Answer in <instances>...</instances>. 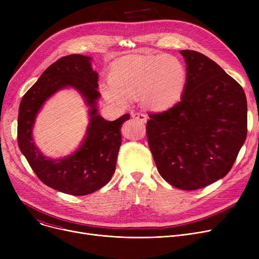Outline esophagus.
Wrapping results in <instances>:
<instances>
[{"mask_svg": "<svg viewBox=\"0 0 259 259\" xmlns=\"http://www.w3.org/2000/svg\"><path fill=\"white\" fill-rule=\"evenodd\" d=\"M132 117L134 119H138V120H141L143 122H146L147 121V115L142 113V112H135V113H132Z\"/></svg>", "mask_w": 259, "mask_h": 259, "instance_id": "34e87169", "label": "esophagus"}]
</instances>
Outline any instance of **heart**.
<instances>
[{
    "instance_id": "obj_1",
    "label": "heart",
    "mask_w": 259,
    "mask_h": 259,
    "mask_svg": "<svg viewBox=\"0 0 259 259\" xmlns=\"http://www.w3.org/2000/svg\"><path fill=\"white\" fill-rule=\"evenodd\" d=\"M109 78L111 85L102 88L109 102L125 106L139 93L145 107L165 110L182 100L187 86V70L178 58L168 54H137L116 61Z\"/></svg>"
}]
</instances>
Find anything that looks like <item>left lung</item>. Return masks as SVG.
Segmentation results:
<instances>
[{
  "mask_svg": "<svg viewBox=\"0 0 259 259\" xmlns=\"http://www.w3.org/2000/svg\"><path fill=\"white\" fill-rule=\"evenodd\" d=\"M187 86L182 100L149 113L147 139L167 183L197 190L223 179L247 138V99L242 87L205 54L182 50Z\"/></svg>",
  "mask_w": 259,
  "mask_h": 259,
  "instance_id": "obj_1",
  "label": "left lung"
}]
</instances>
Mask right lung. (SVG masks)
Here are the masks:
<instances>
[{
	"label": "right lung",
	"instance_id": "right-lung-1",
	"mask_svg": "<svg viewBox=\"0 0 259 259\" xmlns=\"http://www.w3.org/2000/svg\"><path fill=\"white\" fill-rule=\"evenodd\" d=\"M91 58L71 54L50 65L23 97L18 118V143L33 172L46 186L70 195H87L104 187L115 171L121 144L120 128L130 118L124 114L109 121L98 111L99 73L91 67ZM72 87L90 106L87 137L78 150L59 160L42 155L34 145L32 129L45 102L61 89Z\"/></svg>",
	"mask_w": 259,
	"mask_h": 259
}]
</instances>
